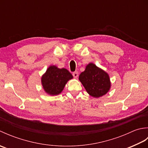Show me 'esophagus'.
Returning <instances> with one entry per match:
<instances>
[{
  "instance_id": "esophagus-1",
  "label": "esophagus",
  "mask_w": 148,
  "mask_h": 148,
  "mask_svg": "<svg viewBox=\"0 0 148 148\" xmlns=\"http://www.w3.org/2000/svg\"><path fill=\"white\" fill-rule=\"evenodd\" d=\"M72 75H73V76L74 78H77V76H78V72L77 71L73 72V74H72Z\"/></svg>"
}]
</instances>
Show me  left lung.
Instances as JSON below:
<instances>
[{
	"instance_id": "1",
	"label": "left lung",
	"mask_w": 148,
	"mask_h": 148,
	"mask_svg": "<svg viewBox=\"0 0 148 148\" xmlns=\"http://www.w3.org/2000/svg\"><path fill=\"white\" fill-rule=\"evenodd\" d=\"M79 80L87 93L95 98L106 95L111 88L109 74L93 63L86 66L85 70L79 75Z\"/></svg>"
}]
</instances>
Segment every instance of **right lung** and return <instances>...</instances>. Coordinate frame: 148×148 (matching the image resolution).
Returning a JSON list of instances; mask_svg holds the SVG:
<instances>
[{
	"label": "right lung",
	"mask_w": 148,
	"mask_h": 148,
	"mask_svg": "<svg viewBox=\"0 0 148 148\" xmlns=\"http://www.w3.org/2000/svg\"><path fill=\"white\" fill-rule=\"evenodd\" d=\"M73 76L65 68L59 69L51 65L41 77V84L45 92L49 95H57L64 90L68 81Z\"/></svg>",
	"instance_id": "right-lung-1"
}]
</instances>
